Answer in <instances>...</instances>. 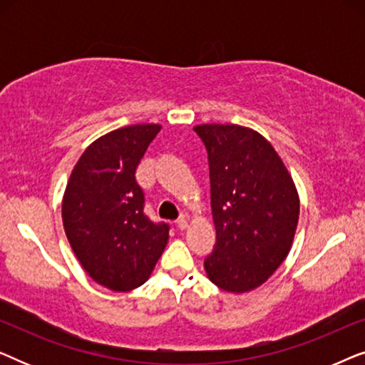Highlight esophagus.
<instances>
[{
	"label": "esophagus",
	"mask_w": 365,
	"mask_h": 365,
	"mask_svg": "<svg viewBox=\"0 0 365 365\" xmlns=\"http://www.w3.org/2000/svg\"><path fill=\"white\" fill-rule=\"evenodd\" d=\"M176 226H178L179 229H181V231H184V229L187 227V219L184 217V216H181V217H179L178 221H176Z\"/></svg>",
	"instance_id": "esophagus-1"
}]
</instances>
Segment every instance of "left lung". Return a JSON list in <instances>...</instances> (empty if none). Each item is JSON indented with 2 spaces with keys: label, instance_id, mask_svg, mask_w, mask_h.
I'll use <instances>...</instances> for the list:
<instances>
[{
  "label": "left lung",
  "instance_id": "8db88e82",
  "mask_svg": "<svg viewBox=\"0 0 365 365\" xmlns=\"http://www.w3.org/2000/svg\"><path fill=\"white\" fill-rule=\"evenodd\" d=\"M194 131L209 161L214 251L207 277L227 292L266 282L291 251L299 196L271 143L237 124H202Z\"/></svg>",
  "mask_w": 365,
  "mask_h": 365
}]
</instances>
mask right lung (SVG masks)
Instances as JSON below:
<instances>
[{"label": "right lung", "mask_w": 365, "mask_h": 365, "mask_svg": "<svg viewBox=\"0 0 365 365\" xmlns=\"http://www.w3.org/2000/svg\"><path fill=\"white\" fill-rule=\"evenodd\" d=\"M159 131V124H134L96 139L64 192L68 241L84 271L113 291L141 286L166 247L169 224L146 216L136 181L138 164Z\"/></svg>", "instance_id": "add662e5"}]
</instances>
